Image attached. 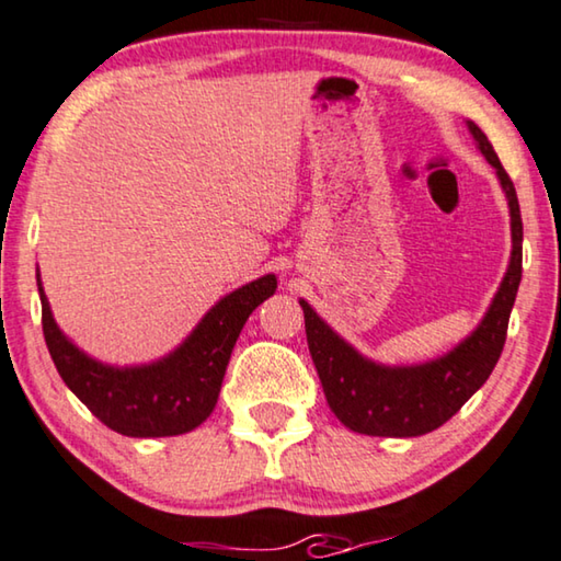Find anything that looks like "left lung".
Masks as SVG:
<instances>
[{"label": "left lung", "mask_w": 561, "mask_h": 561, "mask_svg": "<svg viewBox=\"0 0 561 561\" xmlns=\"http://www.w3.org/2000/svg\"><path fill=\"white\" fill-rule=\"evenodd\" d=\"M476 148L494 165L512 216V259L491 305L471 334L436 360L382 365L357 353L309 302L305 309L307 345L332 413L350 431L382 438H413L440 428L489 380L506 342L508 314L522 282V211L516 188L494 146L473 121H466Z\"/></svg>", "instance_id": "8db88e82"}]
</instances>
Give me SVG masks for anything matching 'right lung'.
Here are the masks:
<instances>
[{
  "label": "right lung",
  "instance_id": "obj_1",
  "mask_svg": "<svg viewBox=\"0 0 561 561\" xmlns=\"http://www.w3.org/2000/svg\"><path fill=\"white\" fill-rule=\"evenodd\" d=\"M42 332L65 386L100 423L130 438L181 436L198 428L216 408L231 350L249 314L277 291L264 274L221 297L179 347L146 365H107L75 345L57 328L37 274Z\"/></svg>",
  "mask_w": 561,
  "mask_h": 561
}]
</instances>
